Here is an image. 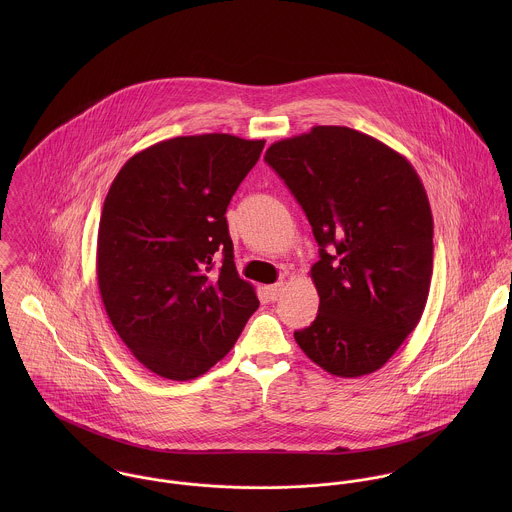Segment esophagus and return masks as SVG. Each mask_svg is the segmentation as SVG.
Wrapping results in <instances>:
<instances>
[{"label":"esophagus","mask_w":512,"mask_h":512,"mask_svg":"<svg viewBox=\"0 0 512 512\" xmlns=\"http://www.w3.org/2000/svg\"><path fill=\"white\" fill-rule=\"evenodd\" d=\"M284 290H286V282H278V284H274V286L268 288V295H270L272 301H276V299L282 297Z\"/></svg>","instance_id":"34e87169"}]
</instances>
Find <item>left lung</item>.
Here are the masks:
<instances>
[{"mask_svg":"<svg viewBox=\"0 0 512 512\" xmlns=\"http://www.w3.org/2000/svg\"><path fill=\"white\" fill-rule=\"evenodd\" d=\"M319 244L315 321L299 349L329 374L365 376L388 363L424 313L434 219L412 163L347 126H315L268 147Z\"/></svg>","mask_w":512,"mask_h":512,"instance_id":"obj_1","label":"left lung"}]
</instances>
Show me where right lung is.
Returning <instances> with one entry per match:
<instances>
[{"label": "right lung", "instance_id": "right-lung-1", "mask_svg": "<svg viewBox=\"0 0 512 512\" xmlns=\"http://www.w3.org/2000/svg\"><path fill=\"white\" fill-rule=\"evenodd\" d=\"M264 144L230 134L171 138L132 155L110 185L98 290L124 345L161 378L205 374L260 305L236 272L224 213Z\"/></svg>", "mask_w": 512, "mask_h": 512}]
</instances>
